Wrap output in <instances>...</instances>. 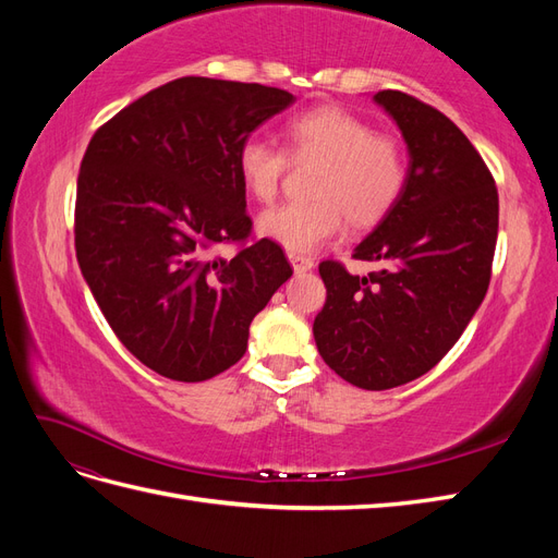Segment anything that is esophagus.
<instances>
[{
    "label": "esophagus",
    "instance_id": "esophagus-1",
    "mask_svg": "<svg viewBox=\"0 0 558 558\" xmlns=\"http://www.w3.org/2000/svg\"><path fill=\"white\" fill-rule=\"evenodd\" d=\"M289 263L295 272H310L314 267V260L310 256H300V253H289Z\"/></svg>",
    "mask_w": 558,
    "mask_h": 558
}]
</instances>
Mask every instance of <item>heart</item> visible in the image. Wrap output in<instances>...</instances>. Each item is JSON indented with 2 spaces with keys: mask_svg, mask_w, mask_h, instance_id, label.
Returning <instances> with one entry per match:
<instances>
[{
  "mask_svg": "<svg viewBox=\"0 0 558 558\" xmlns=\"http://www.w3.org/2000/svg\"><path fill=\"white\" fill-rule=\"evenodd\" d=\"M293 160H318L310 193L314 199L269 209L258 232L291 253H310L342 230H369L393 211L408 183L398 142L342 107L324 105L293 116L283 128ZM289 167L283 150L263 137H246L238 150V174L263 205L279 193Z\"/></svg>",
  "mask_w": 558,
  "mask_h": 558,
  "instance_id": "b5f03b06",
  "label": "heart"
}]
</instances>
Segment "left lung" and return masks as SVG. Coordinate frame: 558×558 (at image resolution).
<instances>
[{"label": "left lung", "instance_id": "obj_1", "mask_svg": "<svg viewBox=\"0 0 558 558\" xmlns=\"http://www.w3.org/2000/svg\"><path fill=\"white\" fill-rule=\"evenodd\" d=\"M373 99L408 144V183L393 211L353 248V258L379 263L377 272L318 265L328 295L314 340L344 381L386 391L440 363L480 310L498 240V193L445 113L400 90Z\"/></svg>", "mask_w": 558, "mask_h": 558}]
</instances>
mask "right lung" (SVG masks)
<instances>
[{"label":"right lung","mask_w":558,"mask_h":558,"mask_svg":"<svg viewBox=\"0 0 558 558\" xmlns=\"http://www.w3.org/2000/svg\"><path fill=\"white\" fill-rule=\"evenodd\" d=\"M295 97L260 83L183 76L95 132L76 189V258L134 359L174 381L238 363L253 316L293 269L272 240L234 258L214 246L251 232L240 144Z\"/></svg>","instance_id":"right-lung-1"}]
</instances>
